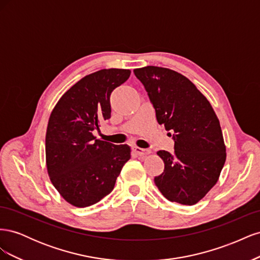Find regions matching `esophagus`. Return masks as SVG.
Here are the masks:
<instances>
[{"label":"esophagus","mask_w":260,"mask_h":260,"mask_svg":"<svg viewBox=\"0 0 260 260\" xmlns=\"http://www.w3.org/2000/svg\"><path fill=\"white\" fill-rule=\"evenodd\" d=\"M133 151H135V153L139 156H145V155H148L149 153H151V151L147 148H141V147H138V146H135L133 147Z\"/></svg>","instance_id":"obj_1"}]
</instances>
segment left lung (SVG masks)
Instances as JSON below:
<instances>
[{
	"instance_id": "1",
	"label": "left lung",
	"mask_w": 260,
	"mask_h": 260,
	"mask_svg": "<svg viewBox=\"0 0 260 260\" xmlns=\"http://www.w3.org/2000/svg\"><path fill=\"white\" fill-rule=\"evenodd\" d=\"M133 73L144 85L157 121L174 132L175 152H157L165 169L155 184L168 201L194 205L217 183L225 162L218 117L200 90L175 70L146 66Z\"/></svg>"
}]
</instances>
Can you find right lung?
I'll use <instances>...</instances> for the list:
<instances>
[{
    "instance_id": "add662e5",
    "label": "right lung",
    "mask_w": 260,
    "mask_h": 260,
    "mask_svg": "<svg viewBox=\"0 0 260 260\" xmlns=\"http://www.w3.org/2000/svg\"><path fill=\"white\" fill-rule=\"evenodd\" d=\"M129 69H102L74 84L51 113L45 137L46 168L51 182L66 202L88 207L113 191L127 144L96 139L102 121L111 118L112 92L129 79Z\"/></svg>"
}]
</instances>
